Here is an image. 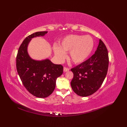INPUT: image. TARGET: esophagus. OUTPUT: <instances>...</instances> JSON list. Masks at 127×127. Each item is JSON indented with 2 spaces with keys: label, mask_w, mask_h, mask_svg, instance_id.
I'll return each instance as SVG.
<instances>
[{
  "label": "esophagus",
  "mask_w": 127,
  "mask_h": 127,
  "mask_svg": "<svg viewBox=\"0 0 127 127\" xmlns=\"http://www.w3.org/2000/svg\"><path fill=\"white\" fill-rule=\"evenodd\" d=\"M69 70V69L68 68H67V67H64V72H67Z\"/></svg>",
  "instance_id": "1"
}]
</instances>
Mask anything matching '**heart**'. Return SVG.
<instances>
[{
  "label": "heart",
  "mask_w": 127,
  "mask_h": 127,
  "mask_svg": "<svg viewBox=\"0 0 127 127\" xmlns=\"http://www.w3.org/2000/svg\"><path fill=\"white\" fill-rule=\"evenodd\" d=\"M93 47V40L90 36L69 35L64 38L59 47L55 45L53 50L56 57L60 61H63L66 58V53L69 52L70 60L78 64L87 59Z\"/></svg>",
  "instance_id": "b5f03b06"
}]
</instances>
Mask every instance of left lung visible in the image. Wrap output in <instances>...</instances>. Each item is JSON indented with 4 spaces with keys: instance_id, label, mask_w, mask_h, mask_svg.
Returning <instances> with one entry per match:
<instances>
[{
    "instance_id": "obj_1",
    "label": "left lung",
    "mask_w": 127,
    "mask_h": 127,
    "mask_svg": "<svg viewBox=\"0 0 127 127\" xmlns=\"http://www.w3.org/2000/svg\"><path fill=\"white\" fill-rule=\"evenodd\" d=\"M109 62L107 48L103 41L99 40L94 54L85 61L71 69L74 74L71 86L75 93L85 97L96 92L106 76Z\"/></svg>"
}]
</instances>
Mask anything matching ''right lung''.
Wrapping results in <instances>:
<instances>
[{"label": "right lung", "mask_w": 127, "mask_h": 127, "mask_svg": "<svg viewBox=\"0 0 127 127\" xmlns=\"http://www.w3.org/2000/svg\"><path fill=\"white\" fill-rule=\"evenodd\" d=\"M47 31L37 32L26 37L18 49L16 68L26 89L35 96L47 97L56 87V79L63 73L61 64H53L49 59L38 61L31 59L28 52V46L33 37L44 36Z\"/></svg>", "instance_id": "1"}]
</instances>
